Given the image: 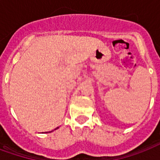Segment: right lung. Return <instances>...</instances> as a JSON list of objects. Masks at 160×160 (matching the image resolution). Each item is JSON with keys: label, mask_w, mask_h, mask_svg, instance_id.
I'll return each instance as SVG.
<instances>
[{"label": "right lung", "mask_w": 160, "mask_h": 160, "mask_svg": "<svg viewBox=\"0 0 160 160\" xmlns=\"http://www.w3.org/2000/svg\"><path fill=\"white\" fill-rule=\"evenodd\" d=\"M57 128H55V129H57Z\"/></svg>", "instance_id": "obj_1"}]
</instances>
